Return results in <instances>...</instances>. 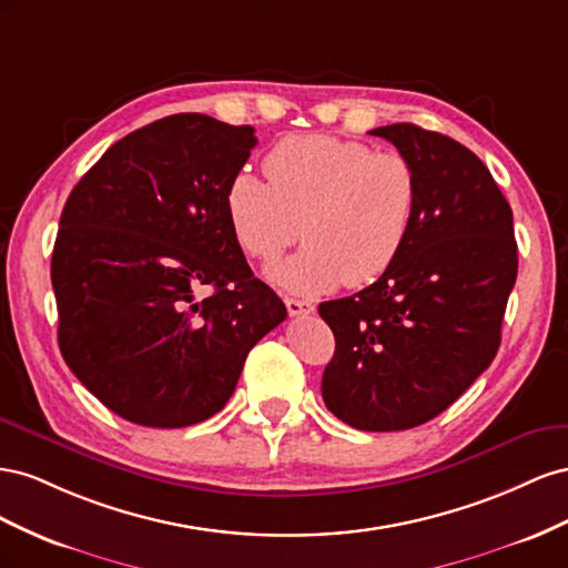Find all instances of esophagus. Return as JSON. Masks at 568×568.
Returning a JSON list of instances; mask_svg holds the SVG:
<instances>
[{
    "label": "esophagus",
    "mask_w": 568,
    "mask_h": 568,
    "mask_svg": "<svg viewBox=\"0 0 568 568\" xmlns=\"http://www.w3.org/2000/svg\"><path fill=\"white\" fill-rule=\"evenodd\" d=\"M283 302H285V306H287V314H290V316H310V314H314V304L306 302V300L285 297Z\"/></svg>",
    "instance_id": "34e87169"
}]
</instances>
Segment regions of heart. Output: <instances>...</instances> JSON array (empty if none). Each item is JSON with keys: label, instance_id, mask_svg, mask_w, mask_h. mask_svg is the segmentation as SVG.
<instances>
[{"label": "heart", "instance_id": "b5f03b06", "mask_svg": "<svg viewBox=\"0 0 568 568\" xmlns=\"http://www.w3.org/2000/svg\"><path fill=\"white\" fill-rule=\"evenodd\" d=\"M268 183L237 171L225 187V216L237 245L273 262L268 278L290 293L316 295L345 283H374L407 245L418 206V175L397 150L374 152L333 135H293L264 159Z\"/></svg>", "mask_w": 568, "mask_h": 568}]
</instances>
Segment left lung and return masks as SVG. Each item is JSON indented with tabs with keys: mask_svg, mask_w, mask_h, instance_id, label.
I'll use <instances>...</instances> for the list:
<instances>
[{
	"mask_svg": "<svg viewBox=\"0 0 568 568\" xmlns=\"http://www.w3.org/2000/svg\"><path fill=\"white\" fill-rule=\"evenodd\" d=\"M371 133L414 164L416 219L374 285L318 304L335 335L321 395L347 426L387 433L435 418L490 366L518 256L511 206L471 150L414 123Z\"/></svg>",
	"mask_w": 568,
	"mask_h": 568,
	"instance_id": "1",
	"label": "left lung"
}]
</instances>
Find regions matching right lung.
<instances>
[{
    "instance_id": "obj_1",
    "label": "right lung",
    "mask_w": 568,
    "mask_h": 568,
    "mask_svg": "<svg viewBox=\"0 0 568 568\" xmlns=\"http://www.w3.org/2000/svg\"><path fill=\"white\" fill-rule=\"evenodd\" d=\"M254 144L252 125L173 113L111 144L63 206L59 349L138 426L185 428L221 412L250 349L287 316L225 216V187Z\"/></svg>"
}]
</instances>
